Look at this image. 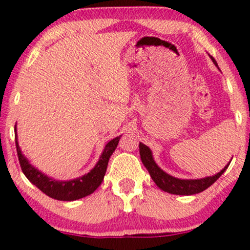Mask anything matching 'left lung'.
Returning <instances> with one entry per match:
<instances>
[{
  "label": "left lung",
  "mask_w": 250,
  "mask_h": 250,
  "mask_svg": "<svg viewBox=\"0 0 250 250\" xmlns=\"http://www.w3.org/2000/svg\"><path fill=\"white\" fill-rule=\"evenodd\" d=\"M210 59L212 60V62L215 63L216 67L218 68V65L217 62H216L215 59H213L212 56H210ZM139 147L141 161L142 163H144L145 167H146V169L148 170L152 180L156 183V185L161 190L174 195H194L204 191V190L208 189V187H211V185L225 173V170L227 169L228 166H229L230 163L228 162V165L225 166V168H223L222 170H220L218 173H216L215 175L200 178V179H180V178L173 177V175L168 174L167 172H165L162 168L157 165L156 161H154L153 158V153H152L151 148H149L148 146H146V145H144L142 142H140ZM230 161H232V159H230Z\"/></svg>",
  "instance_id": "1"
}]
</instances>
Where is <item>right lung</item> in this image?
Wrapping results in <instances>:
<instances>
[{"instance_id":"1","label":"right lung","mask_w":250,"mask_h":250,"mask_svg":"<svg viewBox=\"0 0 250 250\" xmlns=\"http://www.w3.org/2000/svg\"><path fill=\"white\" fill-rule=\"evenodd\" d=\"M14 132H16L17 153H18L21 168H22L24 175L32 184H34L44 194H46L50 198L60 201H75L78 200V199L84 198V196H88V195H91L92 192L96 191L97 188L103 182L104 175H105L106 172V167H108L109 158H110L113 152L118 147V144L121 137L120 135V136L110 140L105 145L101 157H99L98 162L96 163V166L89 172L81 175V177L75 178V179L58 180L49 177L45 173L40 172L37 167H34L29 162V159L24 156V153L21 149L20 144H18L17 125L14 127Z\"/></svg>"}]
</instances>
